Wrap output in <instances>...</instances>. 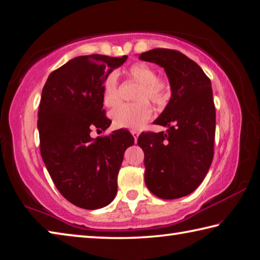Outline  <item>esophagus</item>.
<instances>
[{
	"mask_svg": "<svg viewBox=\"0 0 260 260\" xmlns=\"http://www.w3.org/2000/svg\"><path fill=\"white\" fill-rule=\"evenodd\" d=\"M131 135L134 136L135 140H136V142H137V139H138V136H139V133H138V131H136V130H131Z\"/></svg>",
	"mask_w": 260,
	"mask_h": 260,
	"instance_id": "1",
	"label": "esophagus"
}]
</instances>
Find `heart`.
Returning a JSON list of instances; mask_svg holds the SVG:
<instances>
[{
  "label": "heart",
  "instance_id": "heart-1",
  "mask_svg": "<svg viewBox=\"0 0 260 260\" xmlns=\"http://www.w3.org/2000/svg\"><path fill=\"white\" fill-rule=\"evenodd\" d=\"M126 75L138 83L134 104H121L110 112V118L115 126L124 129H139L151 117L152 108L146 100L154 105H162L169 96V85L165 79L156 77L154 68L139 62L126 70ZM102 101L107 107L118 101V83L115 74H109L102 85Z\"/></svg>",
  "mask_w": 260,
  "mask_h": 260
}]
</instances>
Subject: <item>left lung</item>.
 Returning a JSON list of instances; mask_svg holds the SVG:
<instances>
[{"label":"left lung","instance_id":"left-lung-1","mask_svg":"<svg viewBox=\"0 0 260 260\" xmlns=\"http://www.w3.org/2000/svg\"><path fill=\"white\" fill-rule=\"evenodd\" d=\"M139 58L162 67L172 96L154 121L166 133L138 137L148 190L162 199H176L198 188L214 154L215 107L211 80L192 59L177 50L155 48Z\"/></svg>","mask_w":260,"mask_h":260}]
</instances>
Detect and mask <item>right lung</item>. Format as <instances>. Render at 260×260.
I'll return each instance as SVG.
<instances>
[{
	"instance_id": "1",
	"label": "right lung",
	"mask_w": 260,
	"mask_h": 260,
	"mask_svg": "<svg viewBox=\"0 0 260 260\" xmlns=\"http://www.w3.org/2000/svg\"><path fill=\"white\" fill-rule=\"evenodd\" d=\"M127 56L85 55L70 59L48 76L38 112L40 152L55 186L67 201L85 210L113 202L123 155L135 139L117 130L92 138L93 127L106 130L102 85Z\"/></svg>"
}]
</instances>
